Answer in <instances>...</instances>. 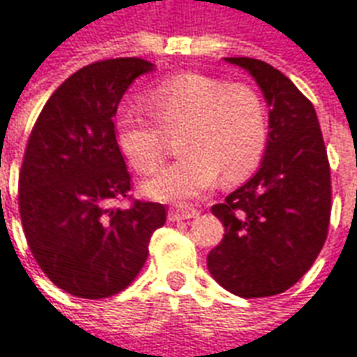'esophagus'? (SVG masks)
<instances>
[{
  "instance_id": "esophagus-1",
  "label": "esophagus",
  "mask_w": 357,
  "mask_h": 357,
  "mask_svg": "<svg viewBox=\"0 0 357 357\" xmlns=\"http://www.w3.org/2000/svg\"><path fill=\"white\" fill-rule=\"evenodd\" d=\"M199 216V210L191 208L187 204H178V206H172L168 212V220L170 222H179V220H189V218Z\"/></svg>"
}]
</instances>
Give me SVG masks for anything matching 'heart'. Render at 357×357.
Wrapping results in <instances>:
<instances>
[{
	"label": "heart",
	"instance_id": "obj_1",
	"mask_svg": "<svg viewBox=\"0 0 357 357\" xmlns=\"http://www.w3.org/2000/svg\"><path fill=\"white\" fill-rule=\"evenodd\" d=\"M153 118L137 107H122L114 118L116 145L133 170L149 174L160 164L166 133H178V160L143 183L156 201H187L222 178L227 183L250 176L268 147L269 122L255 88L201 73L164 78L145 93Z\"/></svg>",
	"mask_w": 357,
	"mask_h": 357
}]
</instances>
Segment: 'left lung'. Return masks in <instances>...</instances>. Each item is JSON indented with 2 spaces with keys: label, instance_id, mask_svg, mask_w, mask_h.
<instances>
[{
  "label": "left lung",
  "instance_id": "1",
  "mask_svg": "<svg viewBox=\"0 0 357 357\" xmlns=\"http://www.w3.org/2000/svg\"><path fill=\"white\" fill-rule=\"evenodd\" d=\"M252 74L269 105V139L260 170L212 206L225 235L206 264L243 298L281 294L312 268L331 220V168L312 101L264 61L227 57Z\"/></svg>",
  "mask_w": 357,
  "mask_h": 357
}]
</instances>
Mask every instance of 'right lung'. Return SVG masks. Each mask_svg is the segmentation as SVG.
<instances>
[{
	"label": "right lung",
	"instance_id": "1",
	"mask_svg": "<svg viewBox=\"0 0 357 357\" xmlns=\"http://www.w3.org/2000/svg\"><path fill=\"white\" fill-rule=\"evenodd\" d=\"M153 63L97 61L65 80L36 120L19 176V210L28 247L59 289L109 298L137 277L151 235L166 222L160 202L132 199V176L114 137L118 102Z\"/></svg>",
	"mask_w": 357,
	"mask_h": 357
}]
</instances>
